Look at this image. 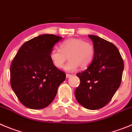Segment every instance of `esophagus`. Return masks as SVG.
I'll return each mask as SVG.
<instances>
[{"mask_svg": "<svg viewBox=\"0 0 132 132\" xmlns=\"http://www.w3.org/2000/svg\"><path fill=\"white\" fill-rule=\"evenodd\" d=\"M72 76V75H69V74H66V77H67V78H69L71 77V76Z\"/></svg>", "mask_w": 132, "mask_h": 132, "instance_id": "34e87169", "label": "esophagus"}]
</instances>
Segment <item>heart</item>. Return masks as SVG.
Instances as JSON below:
<instances>
[{
	"label": "heart",
	"mask_w": 132,
	"mask_h": 132,
	"mask_svg": "<svg viewBox=\"0 0 132 132\" xmlns=\"http://www.w3.org/2000/svg\"><path fill=\"white\" fill-rule=\"evenodd\" d=\"M60 49L54 48L51 50L49 57L51 61L57 68H61L64 63L69 59L64 69L72 72L79 67L81 69L89 67L95 57V47L89 42L80 38H69L61 42Z\"/></svg>",
	"instance_id": "obj_1"
}]
</instances>
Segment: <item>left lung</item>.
I'll return each mask as SVG.
<instances>
[{
  "label": "left lung",
  "instance_id": "obj_1",
  "mask_svg": "<svg viewBox=\"0 0 132 132\" xmlns=\"http://www.w3.org/2000/svg\"><path fill=\"white\" fill-rule=\"evenodd\" d=\"M89 37L93 42L95 57L87 69L76 74L80 84L75 94L80 104L95 110L108 104L119 89L124 62L115 45L96 36Z\"/></svg>",
  "mask_w": 132,
  "mask_h": 132
}]
</instances>
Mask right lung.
I'll return each instance as SVG.
<instances>
[{
	"label": "right lung",
	"instance_id": "obj_1",
	"mask_svg": "<svg viewBox=\"0 0 132 132\" xmlns=\"http://www.w3.org/2000/svg\"><path fill=\"white\" fill-rule=\"evenodd\" d=\"M62 40L53 34L40 35L24 43L15 56L10 67L11 86L26 107H47L65 80V72L55 67L49 57L54 45Z\"/></svg>",
	"mask_w": 132,
	"mask_h": 132
}]
</instances>
